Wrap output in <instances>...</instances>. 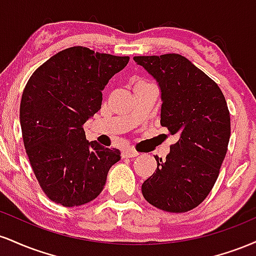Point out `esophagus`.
Wrapping results in <instances>:
<instances>
[{
    "instance_id": "esophagus-1",
    "label": "esophagus",
    "mask_w": 256,
    "mask_h": 256,
    "mask_svg": "<svg viewBox=\"0 0 256 256\" xmlns=\"http://www.w3.org/2000/svg\"><path fill=\"white\" fill-rule=\"evenodd\" d=\"M138 152H134V150H132V149H126V150H124L122 152V158H136V156H138Z\"/></svg>"
}]
</instances>
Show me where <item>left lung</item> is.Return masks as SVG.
I'll list each match as a JSON object with an SVG mask.
<instances>
[{"mask_svg":"<svg viewBox=\"0 0 256 256\" xmlns=\"http://www.w3.org/2000/svg\"><path fill=\"white\" fill-rule=\"evenodd\" d=\"M161 91V120L178 142L142 184L149 204L171 213L194 210L210 192L228 152L230 112L216 82L179 54L134 56Z\"/></svg>","mask_w":256,"mask_h":256,"instance_id":"obj_1","label":"left lung"}]
</instances>
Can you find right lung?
<instances>
[{"mask_svg": "<svg viewBox=\"0 0 256 256\" xmlns=\"http://www.w3.org/2000/svg\"><path fill=\"white\" fill-rule=\"evenodd\" d=\"M128 56L72 46L58 52L28 79L20 102V125L40 188L55 204L74 207L95 200L118 149L86 140L83 125L101 110L102 90Z\"/></svg>", "mask_w": 256, "mask_h": 256, "instance_id": "right-lung-1", "label": "right lung"}]
</instances>
